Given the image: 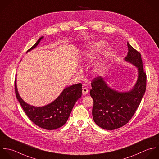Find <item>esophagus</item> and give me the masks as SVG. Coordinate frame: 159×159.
I'll return each instance as SVG.
<instances>
[{
	"instance_id": "obj_1",
	"label": "esophagus",
	"mask_w": 159,
	"mask_h": 159,
	"mask_svg": "<svg viewBox=\"0 0 159 159\" xmlns=\"http://www.w3.org/2000/svg\"><path fill=\"white\" fill-rule=\"evenodd\" d=\"M88 92H89V90L87 89V88H86V87L83 88V89H82L83 95H87L88 93Z\"/></svg>"
}]
</instances>
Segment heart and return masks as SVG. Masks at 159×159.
<instances>
[{"mask_svg": "<svg viewBox=\"0 0 159 159\" xmlns=\"http://www.w3.org/2000/svg\"><path fill=\"white\" fill-rule=\"evenodd\" d=\"M105 43L103 41H98L95 45L92 46L90 49H88L84 52L82 62L84 63L89 62L95 58L97 54L100 51V50L105 46ZM108 55L109 54L107 53ZM105 69V64L104 61H100L95 64L92 67V72L95 75L102 74Z\"/></svg>", "mask_w": 159, "mask_h": 159, "instance_id": "heart-1", "label": "heart"}]
</instances>
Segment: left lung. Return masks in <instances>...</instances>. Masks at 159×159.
I'll return each mask as SVG.
<instances>
[{"instance_id": "left-lung-1", "label": "left lung", "mask_w": 159, "mask_h": 159, "mask_svg": "<svg viewBox=\"0 0 159 159\" xmlns=\"http://www.w3.org/2000/svg\"><path fill=\"white\" fill-rule=\"evenodd\" d=\"M128 52L125 58L138 68V77L134 87L128 92H119L110 88L102 77L92 81L90 95L93 100V119L107 130L120 128L127 124L138 109L146 89V74L141 54L128 42Z\"/></svg>"}]
</instances>
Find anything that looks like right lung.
I'll list each match as a JSON object with an SVG mask.
<instances>
[{
  "instance_id": "right-lung-1",
  "label": "right lung",
  "mask_w": 159,
  "mask_h": 159,
  "mask_svg": "<svg viewBox=\"0 0 159 159\" xmlns=\"http://www.w3.org/2000/svg\"><path fill=\"white\" fill-rule=\"evenodd\" d=\"M43 36L30 48L27 52L39 43ZM82 85L80 83L66 87L60 95L52 103L41 107L27 104L18 94L16 78L15 90L17 100L30 120L38 126L47 130H53L62 126L67 121L75 102L82 96Z\"/></svg>"
}]
</instances>
